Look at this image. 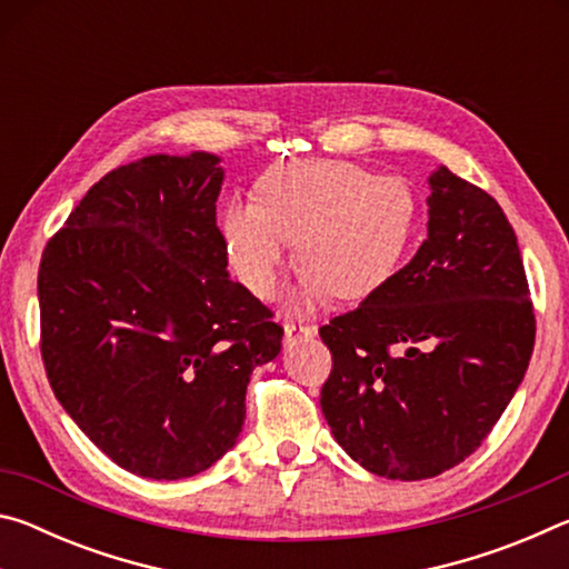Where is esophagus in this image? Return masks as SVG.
<instances>
[{
  "mask_svg": "<svg viewBox=\"0 0 569 569\" xmlns=\"http://www.w3.org/2000/svg\"><path fill=\"white\" fill-rule=\"evenodd\" d=\"M283 331H286V346H293V343H298V341H306V339H313L316 336V326H308V323H301V321H286V326H283Z\"/></svg>",
  "mask_w": 569,
  "mask_h": 569,
  "instance_id": "34e87169",
  "label": "esophagus"
}]
</instances>
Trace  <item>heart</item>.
<instances>
[{
	"label": "heart",
	"instance_id": "1",
	"mask_svg": "<svg viewBox=\"0 0 569 569\" xmlns=\"http://www.w3.org/2000/svg\"><path fill=\"white\" fill-rule=\"evenodd\" d=\"M407 182L343 160H293L258 182V200L233 198L220 233L250 293L268 298L281 283L298 240L301 296L361 301L389 281L413 228Z\"/></svg>",
	"mask_w": 569,
	"mask_h": 569
}]
</instances>
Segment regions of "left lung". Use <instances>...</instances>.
Masks as SVG:
<instances>
[{"label":"left lung","instance_id":"obj_1","mask_svg":"<svg viewBox=\"0 0 569 569\" xmlns=\"http://www.w3.org/2000/svg\"><path fill=\"white\" fill-rule=\"evenodd\" d=\"M429 190L417 256L319 331L333 356L321 389L333 439L363 469L401 481L465 461L512 401L535 349L505 210L445 166Z\"/></svg>","mask_w":569,"mask_h":569}]
</instances>
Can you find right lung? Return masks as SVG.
Returning <instances> with one entry per match:
<instances>
[{"instance_id":"add662e5","label":"right lung","mask_w":569,"mask_h":569,"mask_svg":"<svg viewBox=\"0 0 569 569\" xmlns=\"http://www.w3.org/2000/svg\"><path fill=\"white\" fill-rule=\"evenodd\" d=\"M210 152L148 156L104 176L47 243L37 278L57 401L114 465L196 477L236 445L273 313L230 281Z\"/></svg>"}]
</instances>
